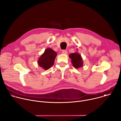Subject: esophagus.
Masks as SVG:
<instances>
[{"instance_id":"1","label":"esophagus","mask_w":121,"mask_h":121,"mask_svg":"<svg viewBox=\"0 0 121 121\" xmlns=\"http://www.w3.org/2000/svg\"><path fill=\"white\" fill-rule=\"evenodd\" d=\"M62 53L64 54H67V51H66L65 50H62Z\"/></svg>"}]
</instances>
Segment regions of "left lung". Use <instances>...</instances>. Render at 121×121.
<instances>
[{"label":"left lung","instance_id":"1","mask_svg":"<svg viewBox=\"0 0 121 121\" xmlns=\"http://www.w3.org/2000/svg\"><path fill=\"white\" fill-rule=\"evenodd\" d=\"M71 59V61L73 66L76 68L82 67L83 65V62L81 56L78 53H72L69 56Z\"/></svg>","mask_w":121,"mask_h":121}]
</instances>
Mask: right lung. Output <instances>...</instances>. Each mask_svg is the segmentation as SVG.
<instances>
[{
	"mask_svg": "<svg viewBox=\"0 0 121 121\" xmlns=\"http://www.w3.org/2000/svg\"><path fill=\"white\" fill-rule=\"evenodd\" d=\"M56 55V53L52 49H46L38 61L39 65L45 70L48 69L54 65Z\"/></svg>",
	"mask_w": 121,
	"mask_h": 121,
	"instance_id": "1",
	"label": "right lung"
}]
</instances>
